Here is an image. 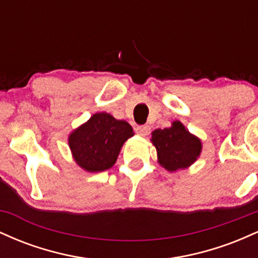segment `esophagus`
<instances>
[{"label": "esophagus", "mask_w": 258, "mask_h": 258, "mask_svg": "<svg viewBox=\"0 0 258 258\" xmlns=\"http://www.w3.org/2000/svg\"><path fill=\"white\" fill-rule=\"evenodd\" d=\"M136 132H137L139 136H143V137H146V136L149 135V132H150V127L148 126V125L137 126V127H136Z\"/></svg>", "instance_id": "obj_1"}]
</instances>
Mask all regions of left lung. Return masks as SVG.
<instances>
[{"label": "left lung", "mask_w": 258, "mask_h": 258, "mask_svg": "<svg viewBox=\"0 0 258 258\" xmlns=\"http://www.w3.org/2000/svg\"><path fill=\"white\" fill-rule=\"evenodd\" d=\"M150 142L156 148L158 162L170 172L191 166L203 150L201 139L189 132L178 120L167 128L154 130Z\"/></svg>", "instance_id": "1"}]
</instances>
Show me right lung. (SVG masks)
<instances>
[{
    "label": "right lung",
    "mask_w": 258,
    "mask_h": 258,
    "mask_svg": "<svg viewBox=\"0 0 258 258\" xmlns=\"http://www.w3.org/2000/svg\"><path fill=\"white\" fill-rule=\"evenodd\" d=\"M135 136L132 126L108 112H96L69 135L68 143L76 164L86 172L114 166L121 148Z\"/></svg>",
    "instance_id": "right-lung-1"
}]
</instances>
